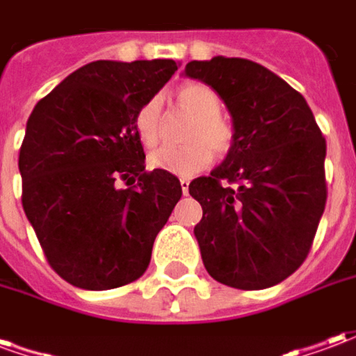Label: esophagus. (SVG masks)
Masks as SVG:
<instances>
[{
	"label": "esophagus",
	"instance_id": "1",
	"mask_svg": "<svg viewBox=\"0 0 356 356\" xmlns=\"http://www.w3.org/2000/svg\"><path fill=\"white\" fill-rule=\"evenodd\" d=\"M188 179H181V188H183V194H188Z\"/></svg>",
	"mask_w": 356,
	"mask_h": 356
}]
</instances>
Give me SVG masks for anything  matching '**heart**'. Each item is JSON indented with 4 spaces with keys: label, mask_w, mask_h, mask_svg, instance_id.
I'll return each mask as SVG.
<instances>
[{
    "label": "heart",
    "mask_w": 356,
    "mask_h": 356,
    "mask_svg": "<svg viewBox=\"0 0 356 356\" xmlns=\"http://www.w3.org/2000/svg\"><path fill=\"white\" fill-rule=\"evenodd\" d=\"M177 99L181 106L194 114V122L188 129V145L183 147L156 148L148 156V163L154 170L168 171L179 177H193L206 170L216 152H227L232 143L231 125L221 114V99L206 83H188L179 89ZM137 137L145 147H154L162 135V99L154 95L140 104L135 112Z\"/></svg>",
    "instance_id": "1"
}]
</instances>
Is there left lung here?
<instances>
[{"label":"left lung","instance_id":"8db88e82","mask_svg":"<svg viewBox=\"0 0 356 356\" xmlns=\"http://www.w3.org/2000/svg\"><path fill=\"white\" fill-rule=\"evenodd\" d=\"M185 76L208 83L232 118L223 163L188 185L204 211L194 227L204 267L231 288H270L311 250L328 194L326 140L303 95L254 60H193Z\"/></svg>","mask_w":356,"mask_h":356}]
</instances>
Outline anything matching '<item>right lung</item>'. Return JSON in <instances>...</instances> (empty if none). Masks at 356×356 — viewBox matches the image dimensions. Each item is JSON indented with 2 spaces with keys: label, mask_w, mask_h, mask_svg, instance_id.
Here are the masks:
<instances>
[{
  "label": "right lung",
  "mask_w": 356,
  "mask_h": 356,
  "mask_svg": "<svg viewBox=\"0 0 356 356\" xmlns=\"http://www.w3.org/2000/svg\"><path fill=\"white\" fill-rule=\"evenodd\" d=\"M175 70L171 58L95 60L28 118L19 154L22 208L51 267L76 288L137 280L183 194L173 173L145 171L135 129L137 108Z\"/></svg>",
  "instance_id": "right-lung-1"
}]
</instances>
